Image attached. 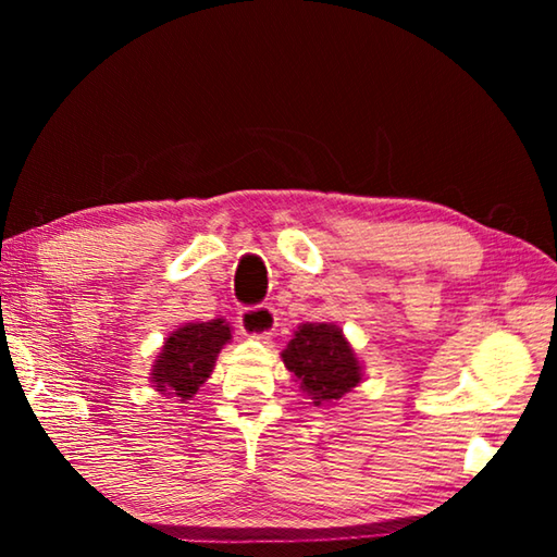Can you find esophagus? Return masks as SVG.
Returning a JSON list of instances; mask_svg holds the SVG:
<instances>
[{
	"label": "esophagus",
	"instance_id": "esophagus-1",
	"mask_svg": "<svg viewBox=\"0 0 557 557\" xmlns=\"http://www.w3.org/2000/svg\"><path fill=\"white\" fill-rule=\"evenodd\" d=\"M238 324H240V332H243L245 336L268 338L272 332H275L277 314H275V309H272L270 305L245 307V309H240Z\"/></svg>",
	"mask_w": 557,
	"mask_h": 557
}]
</instances>
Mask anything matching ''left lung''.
I'll use <instances>...</instances> for the list:
<instances>
[{"instance_id":"8db88e82","label":"left lung","mask_w":557,"mask_h":557,"mask_svg":"<svg viewBox=\"0 0 557 557\" xmlns=\"http://www.w3.org/2000/svg\"><path fill=\"white\" fill-rule=\"evenodd\" d=\"M282 361L314 405L334 403L361 383V366L334 324H301L282 351Z\"/></svg>"}]
</instances>
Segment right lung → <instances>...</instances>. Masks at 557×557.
<instances>
[{
    "mask_svg": "<svg viewBox=\"0 0 557 557\" xmlns=\"http://www.w3.org/2000/svg\"><path fill=\"white\" fill-rule=\"evenodd\" d=\"M231 338V326L223 319L201 324H186L166 338L162 356L157 358L152 381L157 391H169L176 398L191 400L199 385L206 383L215 356Z\"/></svg>",
    "mask_w": 557,
    "mask_h": 557,
    "instance_id": "right-lung-1",
    "label": "right lung"
}]
</instances>
